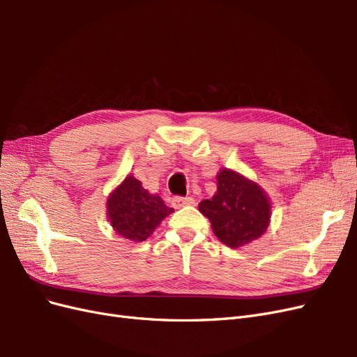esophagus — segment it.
Listing matches in <instances>:
<instances>
[{
  "label": "esophagus",
  "mask_w": 357,
  "mask_h": 357,
  "mask_svg": "<svg viewBox=\"0 0 357 357\" xmlns=\"http://www.w3.org/2000/svg\"><path fill=\"white\" fill-rule=\"evenodd\" d=\"M195 204V199L192 197H176L172 198V207L174 208H181V207H186V205H193Z\"/></svg>",
  "instance_id": "1"
}]
</instances>
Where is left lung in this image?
Here are the masks:
<instances>
[{"mask_svg": "<svg viewBox=\"0 0 357 357\" xmlns=\"http://www.w3.org/2000/svg\"><path fill=\"white\" fill-rule=\"evenodd\" d=\"M218 190L211 199L199 202V211L211 222L218 238L231 248H238L261 238L271 220L273 204L256 181L241 172L222 168Z\"/></svg>", "mask_w": 357, "mask_h": 357, "instance_id": "obj_1", "label": "left lung"}]
</instances>
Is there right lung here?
Instances as JSON below:
<instances>
[{
    "mask_svg": "<svg viewBox=\"0 0 357 357\" xmlns=\"http://www.w3.org/2000/svg\"><path fill=\"white\" fill-rule=\"evenodd\" d=\"M172 211L132 174H128L107 198V219L113 231L134 243L147 240Z\"/></svg>",
    "mask_w": 357,
    "mask_h": 357,
    "instance_id": "add662e5",
    "label": "right lung"
}]
</instances>
